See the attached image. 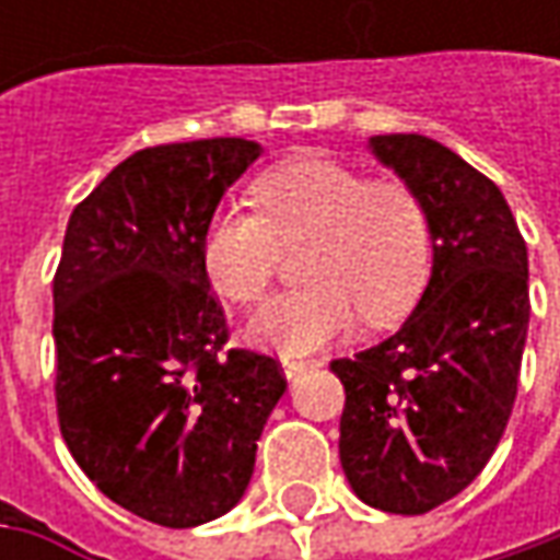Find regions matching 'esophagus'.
Returning <instances> with one entry per match:
<instances>
[{
  "mask_svg": "<svg viewBox=\"0 0 560 560\" xmlns=\"http://www.w3.org/2000/svg\"><path fill=\"white\" fill-rule=\"evenodd\" d=\"M317 361H308V358H292V355H283L280 358V368H283V374L290 376H299L302 371H308V368H314Z\"/></svg>",
  "mask_w": 560,
  "mask_h": 560,
  "instance_id": "esophagus-1",
  "label": "esophagus"
}]
</instances>
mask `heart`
I'll list each match as a JSON object with an SVG mask.
<instances>
[{
    "instance_id": "1",
    "label": "heart",
    "mask_w": 560,
    "mask_h": 560,
    "mask_svg": "<svg viewBox=\"0 0 560 560\" xmlns=\"http://www.w3.org/2000/svg\"><path fill=\"white\" fill-rule=\"evenodd\" d=\"M255 208L224 205L205 230L211 287L236 305L258 302L283 248L302 255L305 287L280 292L248 320V336L283 355H308L346 334L358 312L389 324L418 299L430 268V221L405 180H371L327 155H295L268 167Z\"/></svg>"
}]
</instances>
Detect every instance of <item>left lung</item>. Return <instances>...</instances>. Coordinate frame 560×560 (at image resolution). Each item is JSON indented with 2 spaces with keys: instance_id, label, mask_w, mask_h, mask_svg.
I'll return each mask as SVG.
<instances>
[{
  "instance_id": "left-lung-1",
  "label": "left lung",
  "mask_w": 560,
  "mask_h": 560,
  "mask_svg": "<svg viewBox=\"0 0 560 560\" xmlns=\"http://www.w3.org/2000/svg\"><path fill=\"white\" fill-rule=\"evenodd\" d=\"M427 208L433 268L398 334L336 358L339 462L364 505L427 514L477 480L505 433L529 327L527 243L502 189L420 133L371 137Z\"/></svg>"
}]
</instances>
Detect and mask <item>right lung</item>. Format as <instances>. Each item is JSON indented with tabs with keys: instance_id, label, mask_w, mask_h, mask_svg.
<instances>
[{
	"instance_id": "1",
	"label": "right lung",
	"mask_w": 560,
	"mask_h": 560,
	"mask_svg": "<svg viewBox=\"0 0 560 560\" xmlns=\"http://www.w3.org/2000/svg\"><path fill=\"white\" fill-rule=\"evenodd\" d=\"M261 145L171 142L120 162L77 205L55 270V401L80 470L142 521L186 529L246 492L280 364L224 349L202 240Z\"/></svg>"
}]
</instances>
